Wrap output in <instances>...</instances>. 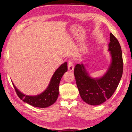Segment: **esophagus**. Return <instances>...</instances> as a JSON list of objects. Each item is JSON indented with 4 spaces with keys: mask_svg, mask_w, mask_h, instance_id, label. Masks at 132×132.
Masks as SVG:
<instances>
[{
    "mask_svg": "<svg viewBox=\"0 0 132 132\" xmlns=\"http://www.w3.org/2000/svg\"><path fill=\"white\" fill-rule=\"evenodd\" d=\"M68 70L70 71L74 70V63L72 60H69L68 62Z\"/></svg>",
    "mask_w": 132,
    "mask_h": 132,
    "instance_id": "1",
    "label": "esophagus"
}]
</instances>
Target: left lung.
<instances>
[{
	"mask_svg": "<svg viewBox=\"0 0 132 132\" xmlns=\"http://www.w3.org/2000/svg\"><path fill=\"white\" fill-rule=\"evenodd\" d=\"M108 46L112 62L102 77H91L82 63L77 64L74 69L80 97L85 102L92 105H100L110 98L117 88L122 76L123 63L121 47L117 38L112 33Z\"/></svg>",
	"mask_w": 132,
	"mask_h": 132,
	"instance_id": "obj_1",
	"label": "left lung"
}]
</instances>
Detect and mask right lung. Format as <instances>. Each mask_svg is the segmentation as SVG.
<instances>
[{
	"label": "right lung",
	"instance_id": "obj_1",
	"mask_svg": "<svg viewBox=\"0 0 132 132\" xmlns=\"http://www.w3.org/2000/svg\"><path fill=\"white\" fill-rule=\"evenodd\" d=\"M67 71L68 63L67 62H64L55 71L46 90L37 95L30 96L24 94L15 87L14 84L13 83V84L17 95L24 102L38 108H46L52 105L56 101L59 95L60 81L64 73Z\"/></svg>",
	"mask_w": 132,
	"mask_h": 132
}]
</instances>
